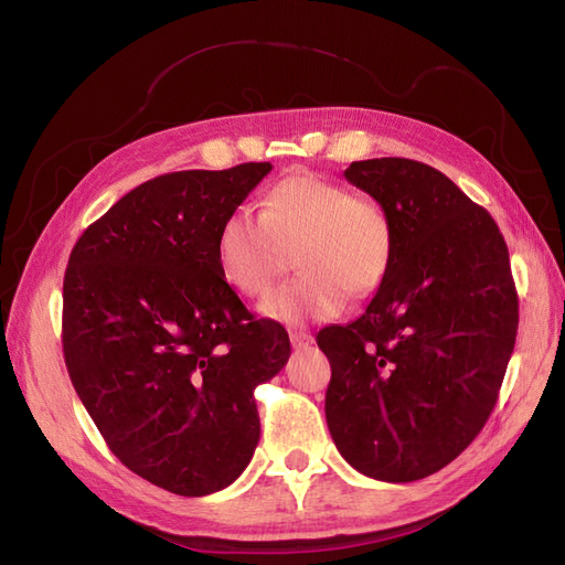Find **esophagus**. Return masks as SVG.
<instances>
[{
	"label": "esophagus",
	"mask_w": 565,
	"mask_h": 565,
	"mask_svg": "<svg viewBox=\"0 0 565 565\" xmlns=\"http://www.w3.org/2000/svg\"><path fill=\"white\" fill-rule=\"evenodd\" d=\"M289 341H292L295 349H306L313 344V334L306 330H289Z\"/></svg>",
	"instance_id": "34e87169"
}]
</instances>
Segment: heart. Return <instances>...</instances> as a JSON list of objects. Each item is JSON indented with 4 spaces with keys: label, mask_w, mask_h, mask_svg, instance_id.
Instances as JSON below:
<instances>
[{
    "label": "heart",
    "mask_w": 565,
    "mask_h": 565,
    "mask_svg": "<svg viewBox=\"0 0 565 565\" xmlns=\"http://www.w3.org/2000/svg\"><path fill=\"white\" fill-rule=\"evenodd\" d=\"M301 270L262 303L282 322L330 320L349 295L370 297L384 285L396 256V226L384 202L347 183L295 172L268 188L262 212L231 210L216 233V264L245 297H259L289 264Z\"/></svg>",
    "instance_id": "obj_1"
}]
</instances>
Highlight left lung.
Wrapping results in <instances>:
<instances>
[{"label":"left lung","mask_w":565,"mask_h":565,"mask_svg":"<svg viewBox=\"0 0 565 565\" xmlns=\"http://www.w3.org/2000/svg\"><path fill=\"white\" fill-rule=\"evenodd\" d=\"M344 177L384 202L396 256L361 318L318 332L332 367L324 417L353 469L419 481L467 450L498 403L519 330L509 249L429 164L363 160Z\"/></svg>","instance_id":"left-lung-1"}]
</instances>
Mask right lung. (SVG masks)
<instances>
[{"mask_svg": "<svg viewBox=\"0 0 565 565\" xmlns=\"http://www.w3.org/2000/svg\"><path fill=\"white\" fill-rule=\"evenodd\" d=\"M273 169H188L134 188L82 233L63 280L67 374L113 455L152 486L202 498L259 443L254 388L289 358L216 264V233Z\"/></svg>", "mask_w": 565, "mask_h": 565, "instance_id": "1", "label": "right lung"}]
</instances>
